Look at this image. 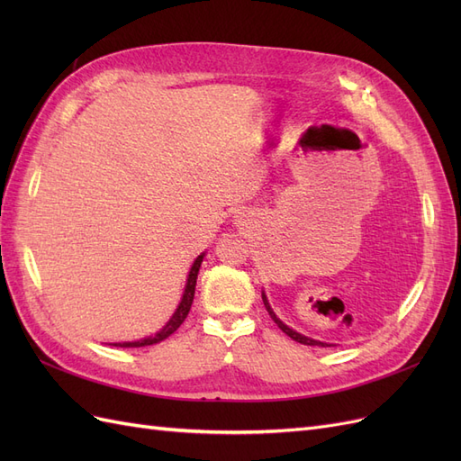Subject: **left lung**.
<instances>
[{"instance_id":"1","label":"left lung","mask_w":461,"mask_h":461,"mask_svg":"<svg viewBox=\"0 0 461 461\" xmlns=\"http://www.w3.org/2000/svg\"><path fill=\"white\" fill-rule=\"evenodd\" d=\"M261 298H263V303H265V308H267V312H269L271 319H273L275 323H276V327L281 329L285 334H288V337H290L292 340H296V342H300V344H305V346H330V344H325V342H319V340H313V339L303 337V334H300V332H296V330H292L290 327H286V325L283 323V321L275 315V312L271 310V305H269L267 298H265V294H261Z\"/></svg>"}]
</instances>
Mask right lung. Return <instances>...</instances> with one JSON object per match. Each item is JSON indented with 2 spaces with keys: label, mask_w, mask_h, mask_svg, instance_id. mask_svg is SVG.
<instances>
[{
  "label": "right lung",
  "mask_w": 461,
  "mask_h": 461,
  "mask_svg": "<svg viewBox=\"0 0 461 461\" xmlns=\"http://www.w3.org/2000/svg\"><path fill=\"white\" fill-rule=\"evenodd\" d=\"M203 261V254L196 258V261H194L192 269H190V275H188V283H186V288H185V294H183V300H180V305L176 308L175 315L169 319V323H167L156 337H148L144 340H138V342H119V344H113V346H119V348H140V346H151V344H158L161 340H165L167 337H171V334L185 323V319L190 312V305L194 302V290H196V278H198V271H200V265Z\"/></svg>",
  "instance_id": "obj_1"
}]
</instances>
